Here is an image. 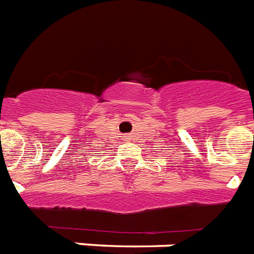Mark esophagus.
I'll return each instance as SVG.
<instances>
[{"instance_id": "obj_1", "label": "esophagus", "mask_w": 254, "mask_h": 254, "mask_svg": "<svg viewBox=\"0 0 254 254\" xmlns=\"http://www.w3.org/2000/svg\"><path fill=\"white\" fill-rule=\"evenodd\" d=\"M123 137H125V139H128L129 136H128V135H126V136H123Z\"/></svg>"}]
</instances>
